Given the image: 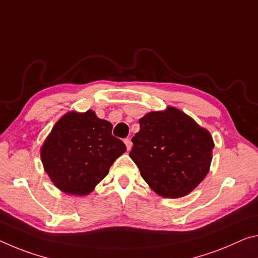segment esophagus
<instances>
[{
    "label": "esophagus",
    "instance_id": "esophagus-1",
    "mask_svg": "<svg viewBox=\"0 0 258 258\" xmlns=\"http://www.w3.org/2000/svg\"><path fill=\"white\" fill-rule=\"evenodd\" d=\"M124 142H125V145H126V148H127V150H130L131 147H132V141H131V139H128V138L125 139Z\"/></svg>",
    "mask_w": 258,
    "mask_h": 258
}]
</instances>
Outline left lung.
Instances as JSON below:
<instances>
[{
    "mask_svg": "<svg viewBox=\"0 0 258 258\" xmlns=\"http://www.w3.org/2000/svg\"><path fill=\"white\" fill-rule=\"evenodd\" d=\"M130 157L151 189L163 198L189 194L209 171L214 141L207 130L175 108L139 120Z\"/></svg>",
    "mask_w": 258,
    "mask_h": 258,
    "instance_id": "1",
    "label": "left lung"
}]
</instances>
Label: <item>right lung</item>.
<instances>
[{
  "instance_id": "add662e5",
  "label": "right lung",
  "mask_w": 258,
  "mask_h": 258,
  "mask_svg": "<svg viewBox=\"0 0 258 258\" xmlns=\"http://www.w3.org/2000/svg\"><path fill=\"white\" fill-rule=\"evenodd\" d=\"M126 146L112 124L95 112H69L56 122L41 148L44 170L60 190L87 195L108 174Z\"/></svg>"
}]
</instances>
